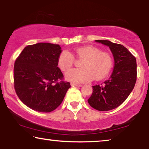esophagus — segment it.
I'll list each match as a JSON object with an SVG mask.
<instances>
[{
  "mask_svg": "<svg viewBox=\"0 0 149 149\" xmlns=\"http://www.w3.org/2000/svg\"><path fill=\"white\" fill-rule=\"evenodd\" d=\"M70 85H71V86H72V87H74V86H75V87H81V86H82V85L77 84V83H72Z\"/></svg>",
  "mask_w": 149,
  "mask_h": 149,
  "instance_id": "esophagus-1",
  "label": "esophagus"
}]
</instances>
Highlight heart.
<instances>
[{
    "mask_svg": "<svg viewBox=\"0 0 149 149\" xmlns=\"http://www.w3.org/2000/svg\"><path fill=\"white\" fill-rule=\"evenodd\" d=\"M78 58L83 59L80 69H73L65 74L67 81L72 83L87 82L94 78L99 80L105 77L113 66V59L109 53L101 52L93 46H85L77 48L74 52ZM74 57L68 51H63L59 55L58 65L62 71H67L74 64Z\"/></svg>",
    "mask_w": 149,
    "mask_h": 149,
    "instance_id": "heart-1",
    "label": "heart"
}]
</instances>
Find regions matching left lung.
Here are the masks:
<instances>
[{"instance_id":"obj_1","label":"left lung","mask_w":149,"mask_h":149,"mask_svg":"<svg viewBox=\"0 0 149 149\" xmlns=\"http://www.w3.org/2000/svg\"><path fill=\"white\" fill-rule=\"evenodd\" d=\"M95 41L109 47L113 55L115 65L108 80L92 87L93 93L87 101L97 111H111L121 105L133 90L137 76L136 60L122 45L107 40Z\"/></svg>"}]
</instances>
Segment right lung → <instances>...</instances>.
I'll return each mask as SVG.
<instances>
[{"mask_svg": "<svg viewBox=\"0 0 149 149\" xmlns=\"http://www.w3.org/2000/svg\"><path fill=\"white\" fill-rule=\"evenodd\" d=\"M62 52L59 45L49 42L26 46L14 64L15 92L22 102L34 111L49 113L62 102L70 87L61 81L63 74L58 67Z\"/></svg>", "mask_w": 149, "mask_h": 149, "instance_id": "obj_1", "label": "right lung"}]
</instances>
